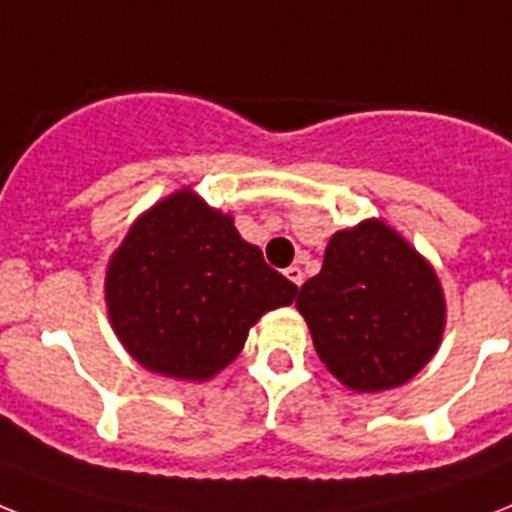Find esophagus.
<instances>
[{"label":"esophagus","instance_id":"34e87169","mask_svg":"<svg viewBox=\"0 0 512 512\" xmlns=\"http://www.w3.org/2000/svg\"><path fill=\"white\" fill-rule=\"evenodd\" d=\"M284 276L289 278L294 286H302V281H305V273H302V268H299V265H289V268L284 270Z\"/></svg>","mask_w":512,"mask_h":512}]
</instances>
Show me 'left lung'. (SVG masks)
<instances>
[{
  "label": "left lung",
  "mask_w": 512,
  "mask_h": 512,
  "mask_svg": "<svg viewBox=\"0 0 512 512\" xmlns=\"http://www.w3.org/2000/svg\"><path fill=\"white\" fill-rule=\"evenodd\" d=\"M297 307L318 357L355 392L410 381L444 331L434 268L378 220L331 236L321 273L302 284Z\"/></svg>",
  "instance_id": "left-lung-1"
}]
</instances>
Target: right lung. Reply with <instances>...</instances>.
Listing matches in <instances>:
<instances>
[{
    "instance_id": "obj_1",
    "label": "right lung",
    "mask_w": 512,
    "mask_h": 512,
    "mask_svg": "<svg viewBox=\"0 0 512 512\" xmlns=\"http://www.w3.org/2000/svg\"><path fill=\"white\" fill-rule=\"evenodd\" d=\"M115 334L152 373L205 381L226 368L260 315L297 286L247 244L234 220L189 189L141 215L105 281Z\"/></svg>"
}]
</instances>
